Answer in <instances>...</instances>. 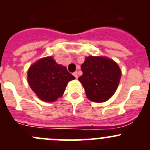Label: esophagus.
Listing matches in <instances>:
<instances>
[{
    "instance_id": "esophagus-1",
    "label": "esophagus",
    "mask_w": 150,
    "mask_h": 150,
    "mask_svg": "<svg viewBox=\"0 0 150 150\" xmlns=\"http://www.w3.org/2000/svg\"><path fill=\"white\" fill-rule=\"evenodd\" d=\"M73 75H74V76L75 77V78H78V72H73Z\"/></svg>"
}]
</instances>
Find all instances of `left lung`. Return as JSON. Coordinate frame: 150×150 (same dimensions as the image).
Segmentation results:
<instances>
[{"instance_id": "1", "label": "left lung", "mask_w": 150, "mask_h": 150, "mask_svg": "<svg viewBox=\"0 0 150 150\" xmlns=\"http://www.w3.org/2000/svg\"><path fill=\"white\" fill-rule=\"evenodd\" d=\"M83 75L78 81L84 87L88 99L104 102L116 91L121 78V70L117 63L104 57H86L81 64Z\"/></svg>"}]
</instances>
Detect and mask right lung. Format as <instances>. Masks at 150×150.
I'll list each match as a JSON object with an SVG mask.
<instances>
[{"label": "right lung", "mask_w": 150, "mask_h": 150, "mask_svg": "<svg viewBox=\"0 0 150 150\" xmlns=\"http://www.w3.org/2000/svg\"><path fill=\"white\" fill-rule=\"evenodd\" d=\"M75 79L66 67L57 64L52 57L39 59L30 66L28 80L32 90L43 102H55L62 96L69 81Z\"/></svg>", "instance_id": "add662e5"}]
</instances>
